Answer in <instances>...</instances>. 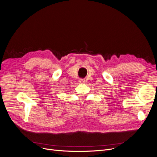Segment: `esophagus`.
<instances>
[{"mask_svg": "<svg viewBox=\"0 0 157 157\" xmlns=\"http://www.w3.org/2000/svg\"><path fill=\"white\" fill-rule=\"evenodd\" d=\"M79 82L80 83H81V84H83V83H85V80L84 79H79Z\"/></svg>", "mask_w": 157, "mask_h": 157, "instance_id": "1", "label": "esophagus"}]
</instances>
